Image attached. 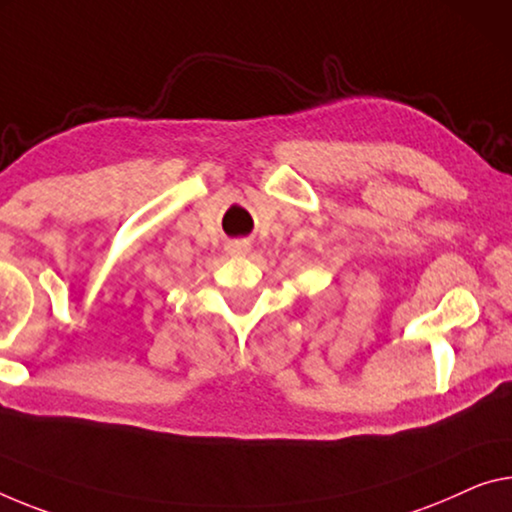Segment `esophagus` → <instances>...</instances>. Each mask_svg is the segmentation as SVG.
I'll return each mask as SVG.
<instances>
[{
	"label": "esophagus",
	"mask_w": 512,
	"mask_h": 512,
	"mask_svg": "<svg viewBox=\"0 0 512 512\" xmlns=\"http://www.w3.org/2000/svg\"><path fill=\"white\" fill-rule=\"evenodd\" d=\"M229 251H231V254H247L249 245H247V242H233V245L229 247Z\"/></svg>",
	"instance_id": "1"
}]
</instances>
